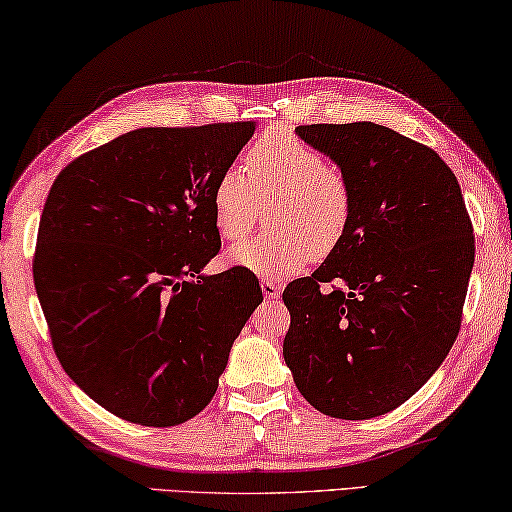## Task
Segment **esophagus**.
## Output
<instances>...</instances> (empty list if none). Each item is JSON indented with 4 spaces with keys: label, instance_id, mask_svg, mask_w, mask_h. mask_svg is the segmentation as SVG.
<instances>
[{
    "label": "esophagus",
    "instance_id": "esophagus-1",
    "mask_svg": "<svg viewBox=\"0 0 512 512\" xmlns=\"http://www.w3.org/2000/svg\"><path fill=\"white\" fill-rule=\"evenodd\" d=\"M280 291H282V285H280V282L262 280V294H264L266 298H269V300L280 298Z\"/></svg>",
    "mask_w": 512,
    "mask_h": 512
}]
</instances>
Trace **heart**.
<instances>
[{"mask_svg":"<svg viewBox=\"0 0 512 512\" xmlns=\"http://www.w3.org/2000/svg\"><path fill=\"white\" fill-rule=\"evenodd\" d=\"M266 205L271 230L227 250V264L266 280H282L326 259L353 223V189L342 168L289 132H266L246 152V170L225 168L212 191L218 234L237 241L253 230Z\"/></svg>","mask_w":512,"mask_h":512,"instance_id":"obj_1","label":"heart"}]
</instances>
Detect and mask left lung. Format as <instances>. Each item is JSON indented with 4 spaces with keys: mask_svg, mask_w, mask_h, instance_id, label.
<instances>
[{
    "mask_svg": "<svg viewBox=\"0 0 512 512\" xmlns=\"http://www.w3.org/2000/svg\"><path fill=\"white\" fill-rule=\"evenodd\" d=\"M298 139L353 189L346 239L310 278L289 282L282 355L323 415L399 408L440 369L460 330L474 230L440 154L376 123L300 125Z\"/></svg>",
    "mask_w": 512,
    "mask_h": 512,
    "instance_id": "obj_1",
    "label": "left lung"
}]
</instances>
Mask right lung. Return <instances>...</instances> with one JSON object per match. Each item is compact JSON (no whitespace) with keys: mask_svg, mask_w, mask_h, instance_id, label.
<instances>
[{"mask_svg":"<svg viewBox=\"0 0 512 512\" xmlns=\"http://www.w3.org/2000/svg\"><path fill=\"white\" fill-rule=\"evenodd\" d=\"M255 127L132 129L54 180L36 294L61 367L111 415L154 428L196 417L262 303L250 271L202 273L221 248L214 184Z\"/></svg>","mask_w":512,"mask_h":512,"instance_id":"obj_1","label":"right lung"}]
</instances>
